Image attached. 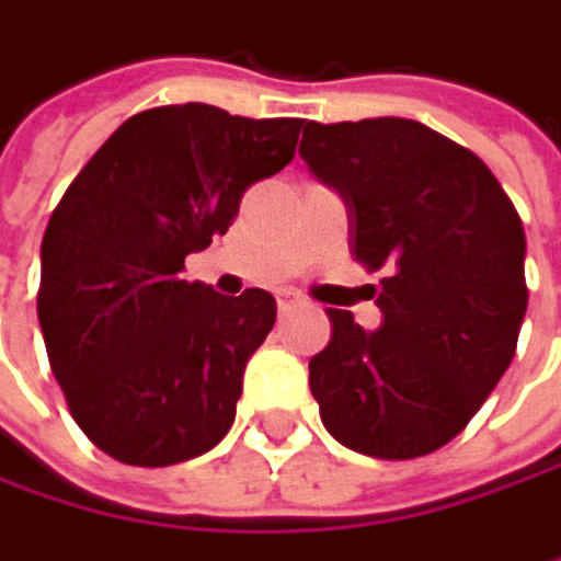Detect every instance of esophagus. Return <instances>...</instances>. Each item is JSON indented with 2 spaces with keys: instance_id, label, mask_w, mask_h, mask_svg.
Segmentation results:
<instances>
[{
  "instance_id": "obj_1",
  "label": "esophagus",
  "mask_w": 561,
  "mask_h": 561,
  "mask_svg": "<svg viewBox=\"0 0 561 561\" xmlns=\"http://www.w3.org/2000/svg\"><path fill=\"white\" fill-rule=\"evenodd\" d=\"M294 307H300V297H297V294H290V290L277 294V310H280V313H290Z\"/></svg>"
}]
</instances>
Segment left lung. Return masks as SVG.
I'll use <instances>...</instances> for the list:
<instances>
[{"label": "left lung", "mask_w": 561, "mask_h": 561, "mask_svg": "<svg viewBox=\"0 0 561 561\" xmlns=\"http://www.w3.org/2000/svg\"><path fill=\"white\" fill-rule=\"evenodd\" d=\"M300 156L343 195L356 261L386 267L376 333L327 310L333 336L310 359L320 419L350 450L424 457L513 363L529 300L523 221L480 156L419 121H310Z\"/></svg>", "instance_id": "1"}]
</instances>
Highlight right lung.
<instances>
[{"label":"right lung","mask_w":561,"mask_h":561,"mask_svg":"<svg viewBox=\"0 0 561 561\" xmlns=\"http://www.w3.org/2000/svg\"><path fill=\"white\" fill-rule=\"evenodd\" d=\"M304 121L208 104L134 114L75 175L42 238L38 323L78 427L114 460L169 467L231 427L251 353L277 320L267 290L182 280L251 182L280 172Z\"/></svg>","instance_id":"obj_1"}]
</instances>
